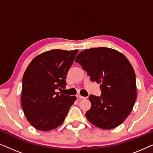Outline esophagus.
Here are the masks:
<instances>
[{
	"label": "esophagus",
	"mask_w": 153,
	"mask_h": 153,
	"mask_svg": "<svg viewBox=\"0 0 153 153\" xmlns=\"http://www.w3.org/2000/svg\"><path fill=\"white\" fill-rule=\"evenodd\" d=\"M76 97H77V99H79V100H83V99H85V97H83V96H81L80 95H77Z\"/></svg>",
	"instance_id": "obj_1"
}]
</instances>
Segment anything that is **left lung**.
<instances>
[{"label": "left lung", "instance_id": "obj_1", "mask_svg": "<svg viewBox=\"0 0 153 153\" xmlns=\"http://www.w3.org/2000/svg\"><path fill=\"white\" fill-rule=\"evenodd\" d=\"M75 62L92 81L100 83L101 95L89 96L91 107L85 113L87 119L101 129L118 127L128 117L137 99L136 76L130 62L120 52L106 47L83 50Z\"/></svg>", "mask_w": 153, "mask_h": 153}]
</instances>
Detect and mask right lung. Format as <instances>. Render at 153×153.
Masks as SVG:
<instances>
[{
    "mask_svg": "<svg viewBox=\"0 0 153 153\" xmlns=\"http://www.w3.org/2000/svg\"><path fill=\"white\" fill-rule=\"evenodd\" d=\"M78 50L53 49L39 54L25 71L22 105L35 129L48 131L63 123L76 97L57 93L66 86V76Z\"/></svg>",
    "mask_w": 153,
    "mask_h": 153,
    "instance_id": "add662e5",
    "label": "right lung"
}]
</instances>
